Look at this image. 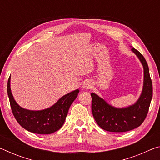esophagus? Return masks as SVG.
<instances>
[{
  "label": "esophagus",
  "instance_id": "1",
  "mask_svg": "<svg viewBox=\"0 0 160 160\" xmlns=\"http://www.w3.org/2000/svg\"><path fill=\"white\" fill-rule=\"evenodd\" d=\"M82 87L84 89H86V90L87 89H90L92 88V83L90 81H85V82L83 83Z\"/></svg>",
  "mask_w": 160,
  "mask_h": 160
}]
</instances>
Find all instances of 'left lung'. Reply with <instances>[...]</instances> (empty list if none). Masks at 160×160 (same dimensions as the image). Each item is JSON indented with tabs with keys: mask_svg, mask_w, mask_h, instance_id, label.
I'll return each mask as SVG.
<instances>
[{
	"mask_svg": "<svg viewBox=\"0 0 160 160\" xmlns=\"http://www.w3.org/2000/svg\"><path fill=\"white\" fill-rule=\"evenodd\" d=\"M131 51L139 58L144 70L142 93L137 102L129 107L116 108L97 94L91 93L92 112L97 123L105 131L114 132L131 131L141 125L148 113L152 98V83L148 65L138 51L132 47Z\"/></svg>",
	"mask_w": 160,
	"mask_h": 160,
	"instance_id": "8db88e82",
	"label": "left lung"
}]
</instances>
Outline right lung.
Returning a JSON list of instances; mask_svg holds the SVG:
<instances>
[{
    "label": "right lung",
    "mask_w": 160,
    "mask_h": 160,
    "mask_svg": "<svg viewBox=\"0 0 160 160\" xmlns=\"http://www.w3.org/2000/svg\"><path fill=\"white\" fill-rule=\"evenodd\" d=\"M8 95L13 115L19 124L29 132L37 134H51L63 125L69 108L79 93V90L69 92L47 109L33 111L21 107L14 99L10 89V77L8 81Z\"/></svg>",
    "instance_id": "add662e5"
}]
</instances>
